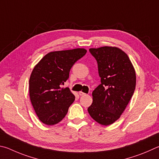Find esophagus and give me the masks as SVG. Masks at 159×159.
<instances>
[{"instance_id": "34e87169", "label": "esophagus", "mask_w": 159, "mask_h": 159, "mask_svg": "<svg viewBox=\"0 0 159 159\" xmlns=\"http://www.w3.org/2000/svg\"><path fill=\"white\" fill-rule=\"evenodd\" d=\"M86 93H84V92H82V91H80L79 92V95L80 96H84Z\"/></svg>"}]
</instances>
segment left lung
Masks as SVG:
<instances>
[{"label":"left lung","instance_id":"left-lung-1","mask_svg":"<svg viewBox=\"0 0 159 159\" xmlns=\"http://www.w3.org/2000/svg\"><path fill=\"white\" fill-rule=\"evenodd\" d=\"M89 52L98 63L101 84L93 91L88 112L98 124L108 126L120 117L133 96L135 71L128 55L117 47L91 48Z\"/></svg>","mask_w":159,"mask_h":159}]
</instances>
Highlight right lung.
Returning <instances> with one entry per match:
<instances>
[{
    "mask_svg": "<svg viewBox=\"0 0 159 159\" xmlns=\"http://www.w3.org/2000/svg\"><path fill=\"white\" fill-rule=\"evenodd\" d=\"M87 50L77 48L49 52L36 65L29 80L30 102L38 119L52 126L65 117L75 101L69 88H61L72 66Z\"/></svg>",
    "mask_w": 159,
    "mask_h": 159,
    "instance_id": "obj_1",
    "label": "right lung"
}]
</instances>
